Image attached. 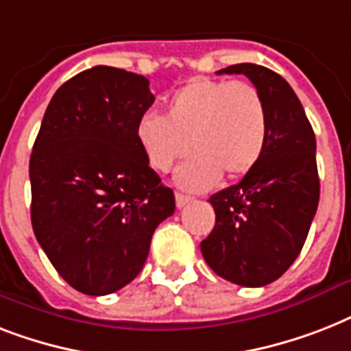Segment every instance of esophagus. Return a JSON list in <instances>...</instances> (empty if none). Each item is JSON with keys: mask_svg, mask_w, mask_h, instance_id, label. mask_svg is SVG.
<instances>
[{"mask_svg": "<svg viewBox=\"0 0 351 351\" xmlns=\"http://www.w3.org/2000/svg\"><path fill=\"white\" fill-rule=\"evenodd\" d=\"M175 200H176V207H178V209H182V207L189 204L193 198H191V196H187V195H182V193H176Z\"/></svg>", "mask_w": 351, "mask_h": 351, "instance_id": "esophagus-1", "label": "esophagus"}]
</instances>
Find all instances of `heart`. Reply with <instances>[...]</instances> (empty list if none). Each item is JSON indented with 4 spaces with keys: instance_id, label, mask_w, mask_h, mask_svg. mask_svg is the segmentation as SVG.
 <instances>
[{
    "instance_id": "1",
    "label": "heart",
    "mask_w": 351,
    "mask_h": 351,
    "mask_svg": "<svg viewBox=\"0 0 351 351\" xmlns=\"http://www.w3.org/2000/svg\"><path fill=\"white\" fill-rule=\"evenodd\" d=\"M147 164L169 173L191 149L195 155L176 171V184L205 191L220 176L247 175L267 144V108L252 84L202 77L176 90L166 115L146 111L135 128Z\"/></svg>"
}]
</instances>
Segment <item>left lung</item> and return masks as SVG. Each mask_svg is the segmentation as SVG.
<instances>
[{"instance_id":"left-lung-1","label":"left lung","mask_w":351,"mask_h":351,"mask_svg":"<svg viewBox=\"0 0 351 351\" xmlns=\"http://www.w3.org/2000/svg\"><path fill=\"white\" fill-rule=\"evenodd\" d=\"M218 73H243L263 97L267 144L238 184L209 198L216 223L200 249L220 278L265 287L294 263L317 210L315 135L298 95L279 73L252 62Z\"/></svg>"}]
</instances>
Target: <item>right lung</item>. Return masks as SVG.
<instances>
[{"label":"right lung","instance_id":"right-lung-1","mask_svg":"<svg viewBox=\"0 0 351 351\" xmlns=\"http://www.w3.org/2000/svg\"><path fill=\"white\" fill-rule=\"evenodd\" d=\"M155 97L149 81L93 66L48 104L30 155L32 229L53 269L75 290L106 295L138 276L175 195L151 169L136 122Z\"/></svg>","mask_w":351,"mask_h":351}]
</instances>
